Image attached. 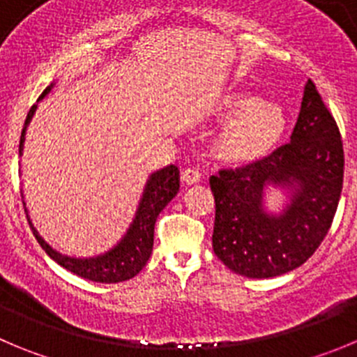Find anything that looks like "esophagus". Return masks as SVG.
<instances>
[{
  "label": "esophagus",
  "instance_id": "obj_1",
  "mask_svg": "<svg viewBox=\"0 0 357 357\" xmlns=\"http://www.w3.org/2000/svg\"><path fill=\"white\" fill-rule=\"evenodd\" d=\"M181 179L185 185H195V183H199L202 179V174L199 169H194V167H188L183 171L181 174Z\"/></svg>",
  "mask_w": 357,
  "mask_h": 357
}]
</instances>
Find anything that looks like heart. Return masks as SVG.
Instances as JSON below:
<instances>
[{
  "label": "heart",
  "mask_w": 357,
  "mask_h": 357,
  "mask_svg": "<svg viewBox=\"0 0 357 357\" xmlns=\"http://www.w3.org/2000/svg\"><path fill=\"white\" fill-rule=\"evenodd\" d=\"M222 111L229 118L218 139V149L231 162H252L268 155L285 132V114L275 103L252 93H231Z\"/></svg>",
  "instance_id": "1"
}]
</instances>
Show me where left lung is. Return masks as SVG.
I'll list each match as a JSON object with an SVG mask.
<instances>
[{
    "instance_id": "obj_1",
    "label": "left lung",
    "mask_w": 357,
    "mask_h": 357,
    "mask_svg": "<svg viewBox=\"0 0 357 357\" xmlns=\"http://www.w3.org/2000/svg\"><path fill=\"white\" fill-rule=\"evenodd\" d=\"M213 250L231 271L273 278L305 264L331 227L344 185L338 126L308 79L291 142L246 167L209 178ZM284 199L271 210V191Z\"/></svg>"
}]
</instances>
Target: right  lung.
<instances>
[{
  "label": "right lung",
  "instance_id": "obj_1",
  "mask_svg": "<svg viewBox=\"0 0 357 357\" xmlns=\"http://www.w3.org/2000/svg\"><path fill=\"white\" fill-rule=\"evenodd\" d=\"M56 82L45 88V91L40 95V100L51 93ZM38 102L29 109L28 118L24 121V128L21 133V142H19V156H22L24 151V141H26V130H28L31 118L35 116L36 109H38ZM22 192V190H21ZM179 192V169L176 165H167V167L160 169L149 174L148 181H146L144 190H142L141 201H139L135 215H133L132 222H130L128 229L125 234L121 236L118 243L107 252H102L93 257H72L58 252L54 246L49 245L45 239L42 238L36 227L33 225L31 218H29V211L24 204L26 216H28L29 227H31L33 234H35L36 241L40 243L45 254L58 262L59 266L72 271L73 275L81 276V278L91 280V282H100V284H118V282H125V280L133 278L142 268L146 262L149 261L153 252V236H155V222L162 209L176 197Z\"/></svg>",
  "mask_w": 357,
  "mask_h": 357
}]
</instances>
